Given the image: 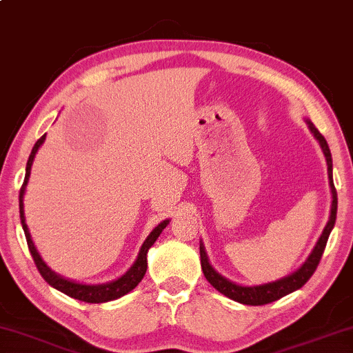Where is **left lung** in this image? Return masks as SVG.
Here are the masks:
<instances>
[{
  "instance_id": "1",
  "label": "left lung",
  "mask_w": 353,
  "mask_h": 353,
  "mask_svg": "<svg viewBox=\"0 0 353 353\" xmlns=\"http://www.w3.org/2000/svg\"><path fill=\"white\" fill-rule=\"evenodd\" d=\"M308 128L314 135V139L318 140L319 145H321L324 157H326L327 161V176H330V184H331V192H332V206H331V216L330 221H327L326 228L319 237L316 247L313 248L312 255L308 256V260L303 263L302 268L294 272V274L288 276V278H283L276 283L263 284V285H255V288H243V285H237L228 281L223 276L218 274L213 268H211L208 256H206L203 245H200V260H201V270H203V274L208 283L213 285L216 290H219L221 294H224L225 297L236 300L239 303L243 305H266L274 302V300H279L284 295H288L294 290L302 288V285L307 283V281L312 278V274L316 271L319 265V260H321L324 248H326V242L330 239V234L334 228L336 223V214H337V192L334 187V182H332V159H331V152L330 147H327L326 139L319 134V130L314 128L312 122L308 121Z\"/></svg>"
}]
</instances>
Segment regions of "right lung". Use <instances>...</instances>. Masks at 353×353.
Instances as JSON below:
<instances>
[{"instance_id": "obj_1", "label": "right lung", "mask_w": 353, "mask_h": 353, "mask_svg": "<svg viewBox=\"0 0 353 353\" xmlns=\"http://www.w3.org/2000/svg\"><path fill=\"white\" fill-rule=\"evenodd\" d=\"M45 137H46V134L41 135V137L37 140V143L34 145V148H32V153H30L29 161H27V168H26V179H23V184L21 187V192H19V211H21V223H22L23 232H26L27 245H29L30 255H32V258H34L37 270L40 271L41 278H43L50 285H53L54 289H58L59 292L69 295V297L81 300V302L103 303V302H110V300L119 299V297H122V295H125L128 292H130V290H132V289L137 288V284L143 279L145 272H147V253H148V248L153 245L154 241H157V239L159 237V234L163 232V229L166 228L169 221L168 219L163 221V223H159L157 228L153 229L152 234H150V236L147 237V241L143 242L142 248H140L139 256H137V260H135L134 266L130 268V270L125 272L124 276H121V278L117 279V281H112V283L101 284V285H87V284L72 283V281H68V279L61 278V276H58V274H54V272L51 271L50 268L45 265L43 260H41L40 255H39V252H37V248L34 245V242H32L29 228H27V224H26V216H23V203H22L23 190H26L27 181H29L32 163H34L37 150H39L40 145L43 143Z\"/></svg>"}]
</instances>
